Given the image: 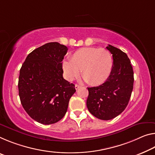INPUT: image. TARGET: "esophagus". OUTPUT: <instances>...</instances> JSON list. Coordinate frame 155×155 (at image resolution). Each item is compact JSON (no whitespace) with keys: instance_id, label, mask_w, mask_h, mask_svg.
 <instances>
[{"instance_id":"obj_1","label":"esophagus","mask_w":155,"mask_h":155,"mask_svg":"<svg viewBox=\"0 0 155 155\" xmlns=\"http://www.w3.org/2000/svg\"><path fill=\"white\" fill-rule=\"evenodd\" d=\"M80 87H81L80 85H77V84L75 85V89L77 90L78 89V88H80Z\"/></svg>"}]
</instances>
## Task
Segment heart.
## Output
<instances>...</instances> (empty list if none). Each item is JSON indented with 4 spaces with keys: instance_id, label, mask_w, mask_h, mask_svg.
<instances>
[{
    "instance_id": "obj_1",
    "label": "heart",
    "mask_w": 155,
    "mask_h": 155,
    "mask_svg": "<svg viewBox=\"0 0 155 155\" xmlns=\"http://www.w3.org/2000/svg\"><path fill=\"white\" fill-rule=\"evenodd\" d=\"M112 67V56L104 48H81L73 54L71 61L63 62V70L68 80L78 78L81 71L85 81L92 85L104 83L109 77Z\"/></svg>"
}]
</instances>
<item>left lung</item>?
Listing matches in <instances>:
<instances>
[{
    "instance_id": "obj_1",
    "label": "left lung",
    "mask_w": 155,
    "mask_h": 155,
    "mask_svg": "<svg viewBox=\"0 0 155 155\" xmlns=\"http://www.w3.org/2000/svg\"><path fill=\"white\" fill-rule=\"evenodd\" d=\"M113 57L112 72L106 81L87 87V107L93 116L101 120L114 119L126 109L133 90L134 72L127 54L115 47H106Z\"/></svg>"
}]
</instances>
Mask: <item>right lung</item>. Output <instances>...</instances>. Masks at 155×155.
<instances>
[{
	"label": "right lung",
	"mask_w": 155,
	"mask_h": 155,
	"mask_svg": "<svg viewBox=\"0 0 155 155\" xmlns=\"http://www.w3.org/2000/svg\"><path fill=\"white\" fill-rule=\"evenodd\" d=\"M68 48L51 42L27 56L18 78V94L24 110L40 124H53L65 116L75 85L63 77L62 61Z\"/></svg>",
	"instance_id": "right-lung-1"
}]
</instances>
